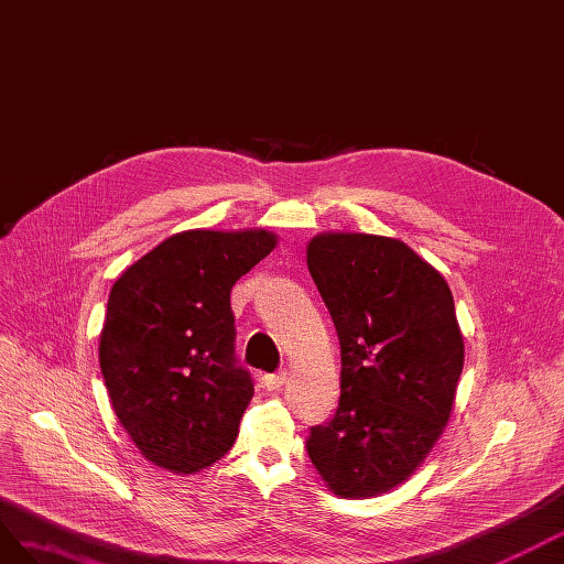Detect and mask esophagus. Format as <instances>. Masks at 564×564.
<instances>
[{
	"label": "esophagus",
	"instance_id": "esophagus-1",
	"mask_svg": "<svg viewBox=\"0 0 564 564\" xmlns=\"http://www.w3.org/2000/svg\"><path fill=\"white\" fill-rule=\"evenodd\" d=\"M285 380H288L285 373H269V376L262 378V384H264L269 392H273V390H281L283 384H285Z\"/></svg>",
	"mask_w": 564,
	"mask_h": 564
}]
</instances>
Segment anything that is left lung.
Returning <instances> with one entry per match:
<instances>
[{
  "label": "left lung",
  "mask_w": 564,
  "mask_h": 564,
  "mask_svg": "<svg viewBox=\"0 0 564 564\" xmlns=\"http://www.w3.org/2000/svg\"><path fill=\"white\" fill-rule=\"evenodd\" d=\"M307 267L340 340V404L307 452L340 498L390 494L452 417L465 345L452 288L404 240L324 231Z\"/></svg>",
  "instance_id": "1"
}]
</instances>
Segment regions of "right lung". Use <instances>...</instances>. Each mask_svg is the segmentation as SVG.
Listing matches in <instances>:
<instances>
[{"mask_svg":"<svg viewBox=\"0 0 564 564\" xmlns=\"http://www.w3.org/2000/svg\"><path fill=\"white\" fill-rule=\"evenodd\" d=\"M276 246L269 229H191L112 283L101 373L120 425L158 468L200 473L234 446L254 390L234 361L231 288Z\"/></svg>","mask_w":564,"mask_h":564,"instance_id":"right-lung-1","label":"right lung"}]
</instances>
